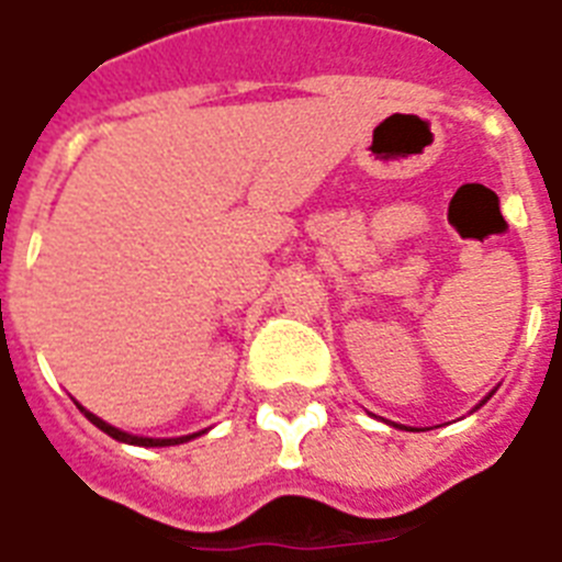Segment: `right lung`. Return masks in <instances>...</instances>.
I'll list each match as a JSON object with an SVG mask.
<instances>
[{"label": "right lung", "instance_id": "obj_1", "mask_svg": "<svg viewBox=\"0 0 562 562\" xmlns=\"http://www.w3.org/2000/svg\"><path fill=\"white\" fill-rule=\"evenodd\" d=\"M80 409H83V407H80ZM83 413H86V409H83ZM86 418H89V422L94 424V427H100V430L106 432V436H112V439H117V441H126V445H144V447H167V445H181V441L193 439V436H184V439H138V436H130V432L117 430V427H112V424H106V422H103V418H98V415L86 413Z\"/></svg>", "mask_w": 562, "mask_h": 562}]
</instances>
